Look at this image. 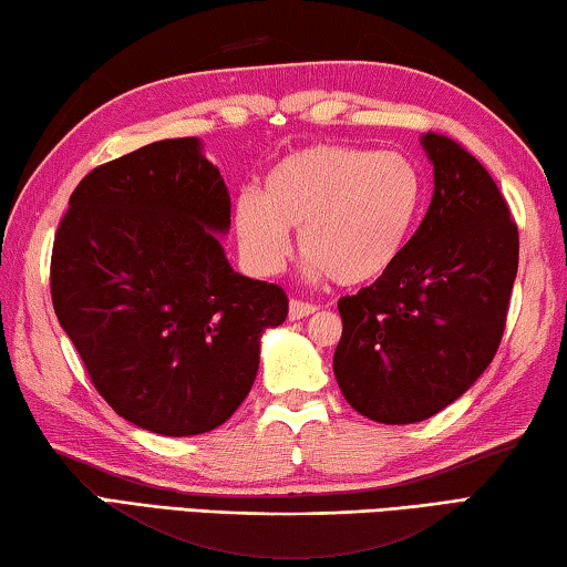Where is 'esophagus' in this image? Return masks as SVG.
Returning <instances> with one entry per match:
<instances>
[{
    "mask_svg": "<svg viewBox=\"0 0 567 567\" xmlns=\"http://www.w3.org/2000/svg\"><path fill=\"white\" fill-rule=\"evenodd\" d=\"M319 311V306L316 303H309V301H291L289 303V319L291 321H301V319H306V316H311V313H316Z\"/></svg>",
    "mask_w": 567,
    "mask_h": 567,
    "instance_id": "obj_1",
    "label": "esophagus"
}]
</instances>
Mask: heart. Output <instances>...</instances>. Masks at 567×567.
Wrapping results in <instances>:
<instances>
[{"label": "heart", "mask_w": 567, "mask_h": 567, "mask_svg": "<svg viewBox=\"0 0 567 567\" xmlns=\"http://www.w3.org/2000/svg\"><path fill=\"white\" fill-rule=\"evenodd\" d=\"M425 182L399 152L319 144L284 156L266 176L264 194L246 188L234 206L244 261L256 274H278L291 231L313 276L363 286L399 261L419 224Z\"/></svg>", "instance_id": "b5f03b06"}]
</instances>
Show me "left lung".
<instances>
[{
	"mask_svg": "<svg viewBox=\"0 0 567 567\" xmlns=\"http://www.w3.org/2000/svg\"><path fill=\"white\" fill-rule=\"evenodd\" d=\"M433 198L379 281L343 296L333 375L365 419H431L471 389L501 346L518 274V226L493 176L443 134H423Z\"/></svg>",
	"mask_w": 567,
	"mask_h": 567,
	"instance_id": "1",
	"label": "left lung"
}]
</instances>
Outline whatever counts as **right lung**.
I'll list each match as a JSON object with an SVG mask.
<instances>
[{"label":"right lung","instance_id":"obj_1","mask_svg":"<svg viewBox=\"0 0 567 567\" xmlns=\"http://www.w3.org/2000/svg\"><path fill=\"white\" fill-rule=\"evenodd\" d=\"M231 196L196 136L96 166L69 198L52 248L59 326L112 409L158 435H198L251 391L281 286L236 274L216 234Z\"/></svg>","mask_w":567,"mask_h":567}]
</instances>
